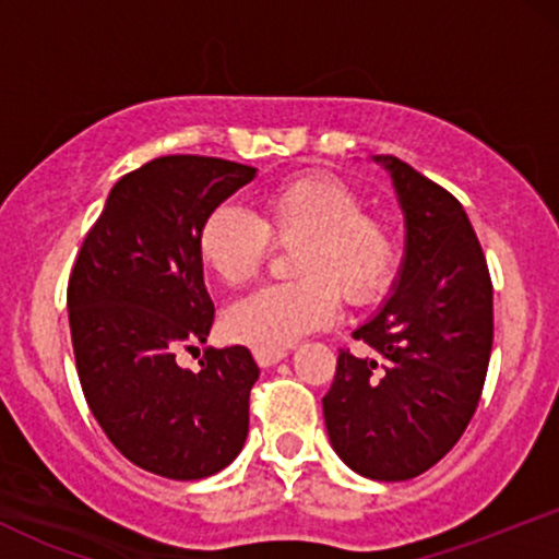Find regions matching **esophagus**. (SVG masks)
<instances>
[{
    "label": "esophagus",
    "mask_w": 559,
    "mask_h": 559,
    "mask_svg": "<svg viewBox=\"0 0 559 559\" xmlns=\"http://www.w3.org/2000/svg\"><path fill=\"white\" fill-rule=\"evenodd\" d=\"M286 357V352L284 349H278V352H254V360H258V365L260 368H271V365H275V362H281Z\"/></svg>",
    "instance_id": "obj_1"
}]
</instances>
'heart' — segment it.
I'll return each instance as SVG.
<instances>
[{
	"mask_svg": "<svg viewBox=\"0 0 559 559\" xmlns=\"http://www.w3.org/2000/svg\"><path fill=\"white\" fill-rule=\"evenodd\" d=\"M275 247H294L297 284L265 286L228 307L223 331L230 342L260 352L288 349L307 333L325 329L338 297L368 307L394 286L402 247L381 217L368 215L360 191L329 173H305L267 191L260 215L210 210L197 230V258L221 284L252 281Z\"/></svg>",
	"mask_w": 559,
	"mask_h": 559,
	"instance_id": "b5f03b06",
	"label": "heart"
}]
</instances>
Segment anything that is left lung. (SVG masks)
I'll list each match as a JSON object with an SVG mask.
<instances>
[{
    "mask_svg": "<svg viewBox=\"0 0 559 559\" xmlns=\"http://www.w3.org/2000/svg\"><path fill=\"white\" fill-rule=\"evenodd\" d=\"M391 173L407 223L394 294L338 349L323 396L329 439L355 473L409 480L460 441L476 413L493 342L491 275L463 204L396 157Z\"/></svg>",
    "mask_w": 559,
    "mask_h": 559,
    "instance_id": "left-lung-1",
    "label": "left lung"
}]
</instances>
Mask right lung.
<instances>
[{
	"label": "right lung",
	"mask_w": 559,
	"mask_h": 559,
	"mask_svg": "<svg viewBox=\"0 0 559 559\" xmlns=\"http://www.w3.org/2000/svg\"><path fill=\"white\" fill-rule=\"evenodd\" d=\"M221 157L165 155L126 173L83 239L68 281L75 370L88 409L133 465L173 480L234 463L260 368L247 346L204 349L215 307L197 258L210 210L254 178Z\"/></svg>",
	"instance_id": "add662e5"
}]
</instances>
